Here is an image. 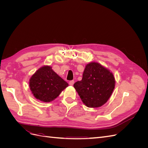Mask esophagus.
<instances>
[{
    "mask_svg": "<svg viewBox=\"0 0 148 148\" xmlns=\"http://www.w3.org/2000/svg\"><path fill=\"white\" fill-rule=\"evenodd\" d=\"M74 83H75V82L73 81V80H71V81H70V82H69V84L70 85V86H73V84H74Z\"/></svg>",
    "mask_w": 148,
    "mask_h": 148,
    "instance_id": "obj_1",
    "label": "esophagus"
}]
</instances>
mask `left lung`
<instances>
[{
	"label": "left lung",
	"instance_id": "8db88e82",
	"mask_svg": "<svg viewBox=\"0 0 148 148\" xmlns=\"http://www.w3.org/2000/svg\"><path fill=\"white\" fill-rule=\"evenodd\" d=\"M113 73L97 62L85 66L81 81L73 86L84 104L95 108L104 105L110 98L115 88Z\"/></svg>",
	"mask_w": 148,
	"mask_h": 148
}]
</instances>
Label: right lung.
I'll return each mask as SVG.
<instances>
[{"label": "right lung", "instance_id": "obj_1", "mask_svg": "<svg viewBox=\"0 0 148 148\" xmlns=\"http://www.w3.org/2000/svg\"><path fill=\"white\" fill-rule=\"evenodd\" d=\"M30 90L39 101L49 102L59 96L69 84L60 77L52 67L48 65L39 69L31 77Z\"/></svg>", "mask_w": 148, "mask_h": 148}]
</instances>
